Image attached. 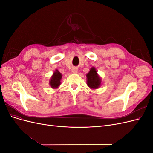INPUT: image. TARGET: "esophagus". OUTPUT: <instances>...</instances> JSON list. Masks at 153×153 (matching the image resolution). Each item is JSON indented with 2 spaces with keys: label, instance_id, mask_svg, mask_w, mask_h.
Listing matches in <instances>:
<instances>
[{
  "label": "esophagus",
  "instance_id": "1",
  "mask_svg": "<svg viewBox=\"0 0 153 153\" xmlns=\"http://www.w3.org/2000/svg\"><path fill=\"white\" fill-rule=\"evenodd\" d=\"M78 68H72V72L73 73H77Z\"/></svg>",
  "mask_w": 153,
  "mask_h": 153
}]
</instances>
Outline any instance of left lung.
Masks as SVG:
<instances>
[{
	"mask_svg": "<svg viewBox=\"0 0 153 153\" xmlns=\"http://www.w3.org/2000/svg\"><path fill=\"white\" fill-rule=\"evenodd\" d=\"M87 84L91 89H96L99 88L101 84V80L94 67H92L87 75Z\"/></svg>",
	"mask_w": 153,
	"mask_h": 153,
	"instance_id": "left-lung-1",
	"label": "left lung"
}]
</instances>
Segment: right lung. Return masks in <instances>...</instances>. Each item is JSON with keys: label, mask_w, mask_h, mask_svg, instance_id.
<instances>
[{"label": "right lung", "mask_w": 153, "mask_h": 153, "mask_svg": "<svg viewBox=\"0 0 153 153\" xmlns=\"http://www.w3.org/2000/svg\"><path fill=\"white\" fill-rule=\"evenodd\" d=\"M62 78V74L56 69L51 76L50 80V85L52 89H56L61 85V80Z\"/></svg>", "instance_id": "right-lung-1"}]
</instances>
